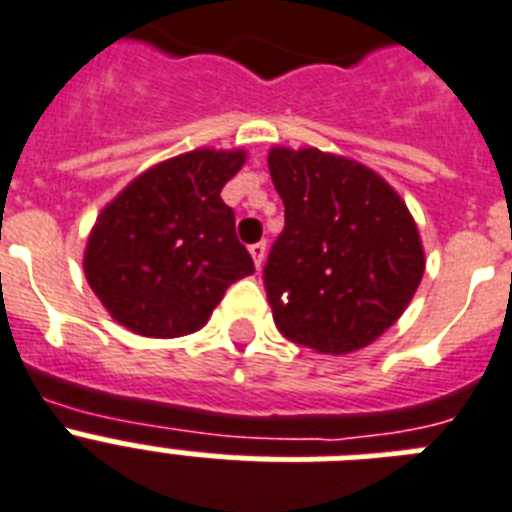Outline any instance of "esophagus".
<instances>
[{
  "label": "esophagus",
  "instance_id": "esophagus-1",
  "mask_svg": "<svg viewBox=\"0 0 512 512\" xmlns=\"http://www.w3.org/2000/svg\"><path fill=\"white\" fill-rule=\"evenodd\" d=\"M265 249H268V244H265V242H257V244H252V247H249V255H252V260H255L257 268H263Z\"/></svg>",
  "mask_w": 512,
  "mask_h": 512
}]
</instances>
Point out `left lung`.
Returning a JSON list of instances; mask_svg holds the SVG:
<instances>
[{"instance_id":"1","label":"left lung","mask_w":512,"mask_h":512,"mask_svg":"<svg viewBox=\"0 0 512 512\" xmlns=\"http://www.w3.org/2000/svg\"><path fill=\"white\" fill-rule=\"evenodd\" d=\"M284 231L263 268L278 331L323 355L376 342L423 278L415 220L360 162L321 149H270Z\"/></svg>"}]
</instances>
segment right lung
I'll use <instances>...</instances> for the list:
<instances>
[{"mask_svg": "<svg viewBox=\"0 0 512 512\" xmlns=\"http://www.w3.org/2000/svg\"><path fill=\"white\" fill-rule=\"evenodd\" d=\"M242 165L244 152H186L141 173L102 210L83 270L120 326L157 339L191 334L228 286L255 273L220 199Z\"/></svg>", "mask_w": 512, "mask_h": 512, "instance_id": "right-lung-1", "label": "right lung"}]
</instances>
